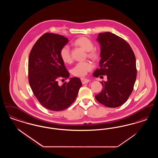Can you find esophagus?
I'll list each match as a JSON object with an SVG mask.
<instances>
[{"instance_id":"obj_1","label":"esophagus","mask_w":158,"mask_h":158,"mask_svg":"<svg viewBox=\"0 0 158 158\" xmlns=\"http://www.w3.org/2000/svg\"><path fill=\"white\" fill-rule=\"evenodd\" d=\"M90 81V80L88 79H85V78H81V82L82 83V84H86L88 83Z\"/></svg>"}]
</instances>
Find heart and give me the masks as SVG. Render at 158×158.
Wrapping results in <instances>:
<instances>
[{"label": "heart", "instance_id": "1", "mask_svg": "<svg viewBox=\"0 0 158 158\" xmlns=\"http://www.w3.org/2000/svg\"><path fill=\"white\" fill-rule=\"evenodd\" d=\"M76 45L81 47L85 51L88 52V56L94 60L98 57L97 52L94 49V45L90 39L86 37L78 38L74 42ZM60 56L61 60L64 63H69L72 61L70 48L68 45H64L60 50ZM93 66L89 61H83L77 63L72 69V73L76 76L83 77L92 70Z\"/></svg>", "mask_w": 158, "mask_h": 158}]
</instances>
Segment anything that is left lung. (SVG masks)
I'll return each instance as SVG.
<instances>
[{"instance_id": "8db88e82", "label": "left lung", "mask_w": 158, "mask_h": 158, "mask_svg": "<svg viewBox=\"0 0 158 158\" xmlns=\"http://www.w3.org/2000/svg\"><path fill=\"white\" fill-rule=\"evenodd\" d=\"M97 40L101 59L100 68L93 76L106 75L107 81L100 82L103 88L95 98L107 107H118L127 101L133 90L137 76L135 55L126 40L111 32L99 34Z\"/></svg>"}]
</instances>
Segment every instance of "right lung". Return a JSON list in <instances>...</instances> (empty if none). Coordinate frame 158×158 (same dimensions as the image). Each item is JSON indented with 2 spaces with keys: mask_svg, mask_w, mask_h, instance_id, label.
Instances as JSON below:
<instances>
[{
  "mask_svg": "<svg viewBox=\"0 0 158 158\" xmlns=\"http://www.w3.org/2000/svg\"><path fill=\"white\" fill-rule=\"evenodd\" d=\"M68 42V38L62 35L45 33L30 54L28 80L31 89L40 103L50 111L66 109L75 101L82 86L76 77L62 85L58 83L60 77L67 79L70 76L60 56V50Z\"/></svg>",
  "mask_w": 158,
  "mask_h": 158,
  "instance_id": "1",
  "label": "right lung"
}]
</instances>
